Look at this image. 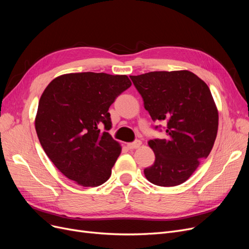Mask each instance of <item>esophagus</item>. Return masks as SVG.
I'll list each match as a JSON object with an SVG mask.
<instances>
[{"instance_id": "obj_1", "label": "esophagus", "mask_w": 249, "mask_h": 249, "mask_svg": "<svg viewBox=\"0 0 249 249\" xmlns=\"http://www.w3.org/2000/svg\"><path fill=\"white\" fill-rule=\"evenodd\" d=\"M140 145H141V141L140 140H135L134 142L128 143L127 146H128L129 149H135V148H138Z\"/></svg>"}]
</instances>
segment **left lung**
Returning a JSON list of instances; mask_svg holds the SVG:
<instances>
[{"mask_svg":"<svg viewBox=\"0 0 249 249\" xmlns=\"http://www.w3.org/2000/svg\"><path fill=\"white\" fill-rule=\"evenodd\" d=\"M130 78L152 121L166 126L164 139L148 141L155 160L144 175L156 186L180 185L208 158L217 136L218 111L210 89L189 71H150Z\"/></svg>","mask_w":249,"mask_h":249,"instance_id":"left-lung-1","label":"left lung"}]
</instances>
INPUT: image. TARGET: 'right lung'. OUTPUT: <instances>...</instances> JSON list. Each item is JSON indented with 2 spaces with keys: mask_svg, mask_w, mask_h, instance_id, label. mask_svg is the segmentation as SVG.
<instances>
[{
  "mask_svg": "<svg viewBox=\"0 0 249 249\" xmlns=\"http://www.w3.org/2000/svg\"><path fill=\"white\" fill-rule=\"evenodd\" d=\"M130 86L127 75L80 72L60 75L44 89L35 119L38 139L58 171L77 185L98 187L110 178L121 146L107 132L108 111Z\"/></svg>",
  "mask_w": 249,
  "mask_h": 249,
  "instance_id": "add662e5",
  "label": "right lung"
}]
</instances>
